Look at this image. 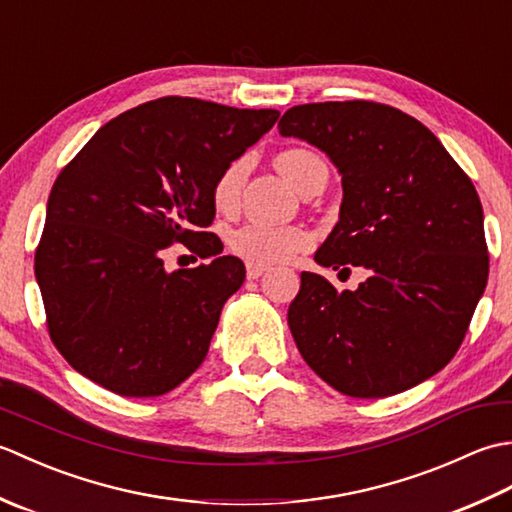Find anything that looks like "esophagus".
<instances>
[{
	"instance_id": "esophagus-1",
	"label": "esophagus",
	"mask_w": 512,
	"mask_h": 512,
	"mask_svg": "<svg viewBox=\"0 0 512 512\" xmlns=\"http://www.w3.org/2000/svg\"><path fill=\"white\" fill-rule=\"evenodd\" d=\"M266 266H257V264H246V275L248 279H259L266 273Z\"/></svg>"
}]
</instances>
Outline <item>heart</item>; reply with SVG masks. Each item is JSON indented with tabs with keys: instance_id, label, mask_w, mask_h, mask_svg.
Instances as JSON below:
<instances>
[{
	"instance_id": "obj_1",
	"label": "heart",
	"mask_w": 512,
	"mask_h": 512,
	"mask_svg": "<svg viewBox=\"0 0 512 512\" xmlns=\"http://www.w3.org/2000/svg\"><path fill=\"white\" fill-rule=\"evenodd\" d=\"M321 165V158L308 149H286L277 156V167L281 173L301 189L310 171ZM250 158L239 156L228 162L215 178L211 198L213 206L224 215H231L242 202L244 184L248 180ZM228 250L246 264L275 266L290 262L292 257L312 246V235L301 226H273L264 222H246L228 233Z\"/></svg>"
}]
</instances>
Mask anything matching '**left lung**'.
Masks as SVG:
<instances>
[{"label": "left lung", "instance_id": "1", "mask_svg": "<svg viewBox=\"0 0 512 512\" xmlns=\"http://www.w3.org/2000/svg\"><path fill=\"white\" fill-rule=\"evenodd\" d=\"M279 134L319 147L343 176L339 222L314 259L372 273L354 292L301 273L288 325L303 361L352 398L394 396L438 374L488 279L471 178L420 121L383 103L290 107Z\"/></svg>", "mask_w": 512, "mask_h": 512}]
</instances>
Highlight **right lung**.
Instances as JSON below:
<instances>
[{"mask_svg": "<svg viewBox=\"0 0 512 512\" xmlns=\"http://www.w3.org/2000/svg\"><path fill=\"white\" fill-rule=\"evenodd\" d=\"M277 118L165 96L112 118L61 169L35 277L50 339L76 372L118 396L151 398L202 365L246 277L209 231L213 182ZM173 243L214 262L167 274L161 257Z\"/></svg>", "mask_w": 512, "mask_h": 512, "instance_id": "1", "label": "right lung"}]
</instances>
